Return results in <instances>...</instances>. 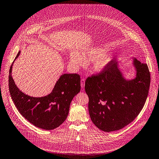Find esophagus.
<instances>
[{
	"label": "esophagus",
	"instance_id": "obj_1",
	"mask_svg": "<svg viewBox=\"0 0 159 159\" xmlns=\"http://www.w3.org/2000/svg\"><path fill=\"white\" fill-rule=\"evenodd\" d=\"M84 86H85V79L81 78V88H84Z\"/></svg>",
	"mask_w": 159,
	"mask_h": 159
}]
</instances>
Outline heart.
I'll list each match as a JSON object with an SVG mask.
<instances>
[{"label": "heart", "instance_id": "b5f03b06", "mask_svg": "<svg viewBox=\"0 0 159 159\" xmlns=\"http://www.w3.org/2000/svg\"><path fill=\"white\" fill-rule=\"evenodd\" d=\"M70 58L71 64L75 67L84 65L85 61L93 60V68L96 71L102 70L111 61L110 56L100 49L84 51L81 52V55L77 52H72Z\"/></svg>", "mask_w": 159, "mask_h": 159}]
</instances>
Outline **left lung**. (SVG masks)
I'll return each instance as SVG.
<instances>
[{
  "instance_id": "left-lung-1",
  "label": "left lung",
  "mask_w": 159,
  "mask_h": 159,
  "mask_svg": "<svg viewBox=\"0 0 159 159\" xmlns=\"http://www.w3.org/2000/svg\"><path fill=\"white\" fill-rule=\"evenodd\" d=\"M136 78L123 79L115 60L86 79L88 109L95 126L104 132L120 130L139 115L147 100L151 77L148 65L134 60Z\"/></svg>"
}]
</instances>
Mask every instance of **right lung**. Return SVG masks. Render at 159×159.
<instances>
[{"label":"right lung","instance_id":"obj_1","mask_svg":"<svg viewBox=\"0 0 159 159\" xmlns=\"http://www.w3.org/2000/svg\"><path fill=\"white\" fill-rule=\"evenodd\" d=\"M20 53L19 52L15 60ZM13 63L9 71L8 85L11 97L18 111L37 127L45 130L58 127L68 116L72 100L80 91V75L64 74L50 94L43 97H33L24 94L16 85L11 77Z\"/></svg>","mask_w":159,"mask_h":159}]
</instances>
